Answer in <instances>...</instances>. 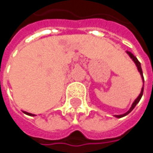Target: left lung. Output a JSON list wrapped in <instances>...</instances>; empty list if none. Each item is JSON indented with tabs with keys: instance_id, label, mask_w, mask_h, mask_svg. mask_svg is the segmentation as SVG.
<instances>
[{
	"instance_id": "obj_1",
	"label": "left lung",
	"mask_w": 153,
	"mask_h": 153,
	"mask_svg": "<svg viewBox=\"0 0 153 153\" xmlns=\"http://www.w3.org/2000/svg\"><path fill=\"white\" fill-rule=\"evenodd\" d=\"M127 53H128V54L129 55V56H130V57H131V58L133 59V61H134V62L136 63V65H137V66L138 71H139V73H140L141 76H142V78H143V71H142V68H141V64H140V62L138 61L137 58V57H136V56H134V55H133V54L131 53V52H129V51H127ZM143 81H144V80H143ZM143 88H142V91H141L140 95L138 96L137 98V99L135 100V102L133 103V105H132L131 108H130V109H129V110H128V111H127L126 113H124L123 115H116V117H117V118H121V117H123V116H126L127 114H128V113H129V112H130V111H132V110H133V109L135 108V106H136V105H137L138 102L140 101V99H141V97H142V96H143Z\"/></svg>"
}]
</instances>
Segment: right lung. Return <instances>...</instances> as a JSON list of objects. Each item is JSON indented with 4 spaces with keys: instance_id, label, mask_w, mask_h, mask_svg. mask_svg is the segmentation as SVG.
<instances>
[{
    "instance_id": "obj_1",
    "label": "right lung",
    "mask_w": 153,
    "mask_h": 153,
    "mask_svg": "<svg viewBox=\"0 0 153 153\" xmlns=\"http://www.w3.org/2000/svg\"><path fill=\"white\" fill-rule=\"evenodd\" d=\"M25 114H27V115H30V116H34L33 114H32V113H29V112H26V111H24Z\"/></svg>"
}]
</instances>
